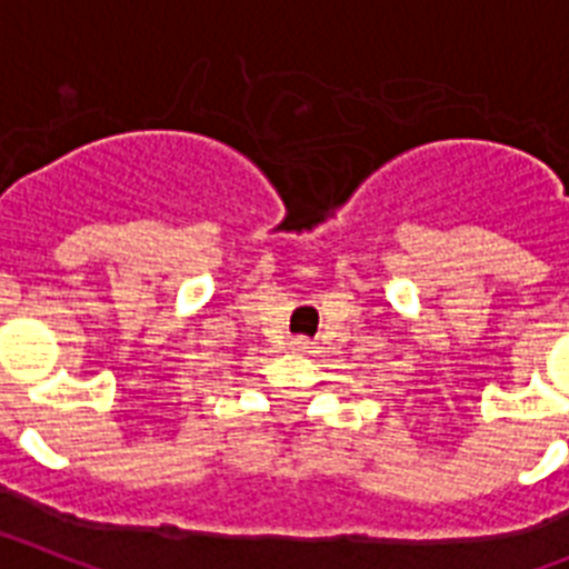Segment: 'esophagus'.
<instances>
[{"instance_id":"1","label":"esophagus","mask_w":569,"mask_h":569,"mask_svg":"<svg viewBox=\"0 0 569 569\" xmlns=\"http://www.w3.org/2000/svg\"><path fill=\"white\" fill-rule=\"evenodd\" d=\"M291 349H295V352H306V349H312V340L295 338V340H291Z\"/></svg>"}]
</instances>
